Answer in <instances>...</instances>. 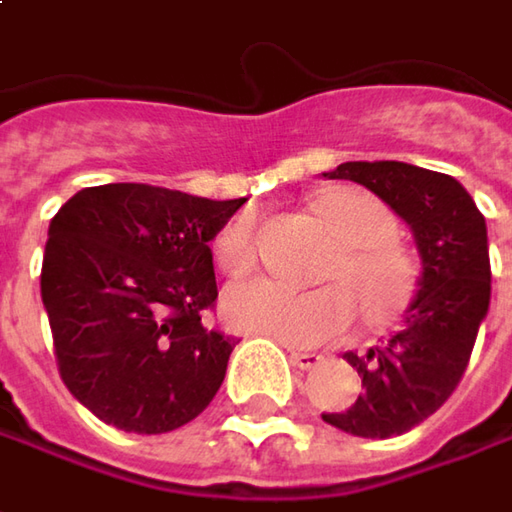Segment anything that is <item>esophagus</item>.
<instances>
[{
    "label": "esophagus",
    "instance_id": "34e87169",
    "mask_svg": "<svg viewBox=\"0 0 512 512\" xmlns=\"http://www.w3.org/2000/svg\"><path fill=\"white\" fill-rule=\"evenodd\" d=\"M322 360H325V357L317 354V351H296V348H291V363H294L296 369H302V371L317 369Z\"/></svg>",
    "mask_w": 512,
    "mask_h": 512
}]
</instances>
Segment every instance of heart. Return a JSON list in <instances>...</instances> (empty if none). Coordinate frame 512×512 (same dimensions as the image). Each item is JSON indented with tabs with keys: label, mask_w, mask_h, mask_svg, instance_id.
I'll return each instance as SVG.
<instances>
[{
	"label": "heart",
	"mask_w": 512,
	"mask_h": 512,
	"mask_svg": "<svg viewBox=\"0 0 512 512\" xmlns=\"http://www.w3.org/2000/svg\"><path fill=\"white\" fill-rule=\"evenodd\" d=\"M314 213L343 242L322 270V288L296 291L273 279L233 288L224 299L230 325L285 345H322L343 337L357 320V305L371 325H392L418 294L421 270L397 242L395 213L371 192L325 190ZM216 259L230 276H244L259 262V239L250 216L230 218L216 236Z\"/></svg>",
	"instance_id": "1"
}]
</instances>
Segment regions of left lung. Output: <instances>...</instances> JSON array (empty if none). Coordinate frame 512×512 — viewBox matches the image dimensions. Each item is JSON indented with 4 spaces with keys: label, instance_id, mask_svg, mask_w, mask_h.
Returning <instances> with one entry per match:
<instances>
[{
    "label": "left lung",
    "instance_id": "8db88e82",
    "mask_svg": "<svg viewBox=\"0 0 512 512\" xmlns=\"http://www.w3.org/2000/svg\"><path fill=\"white\" fill-rule=\"evenodd\" d=\"M328 178L354 181L412 227L423 273L403 328L386 345L345 360L363 395L322 421L357 438H392L435 415L461 383L478 325L490 308L487 224L473 195L452 175L400 161H348Z\"/></svg>",
    "mask_w": 512,
    "mask_h": 512
}]
</instances>
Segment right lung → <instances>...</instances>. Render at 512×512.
Masks as SVG:
<instances>
[{"mask_svg":"<svg viewBox=\"0 0 512 512\" xmlns=\"http://www.w3.org/2000/svg\"><path fill=\"white\" fill-rule=\"evenodd\" d=\"M247 198L149 184L71 195L51 218L42 305L68 392L123 432L161 435L216 397L236 340L210 331V242Z\"/></svg>","mask_w":512,"mask_h":512,"instance_id":"obj_1","label":"right lung"}]
</instances>
